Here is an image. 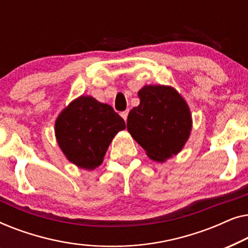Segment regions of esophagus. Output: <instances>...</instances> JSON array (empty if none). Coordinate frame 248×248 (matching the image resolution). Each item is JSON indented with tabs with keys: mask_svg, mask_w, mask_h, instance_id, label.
Segmentation results:
<instances>
[{
	"mask_svg": "<svg viewBox=\"0 0 248 248\" xmlns=\"http://www.w3.org/2000/svg\"><path fill=\"white\" fill-rule=\"evenodd\" d=\"M127 115H128V111H127V110H125V111H123V113L121 114V116L123 117V120H124V121H126V120H127Z\"/></svg>",
	"mask_w": 248,
	"mask_h": 248,
	"instance_id": "34e87169",
	"label": "esophagus"
}]
</instances>
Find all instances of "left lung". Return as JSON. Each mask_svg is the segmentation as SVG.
I'll list each match as a JSON object with an SVG mask.
<instances>
[{"label": "left lung", "mask_w": 248, "mask_h": 248, "mask_svg": "<svg viewBox=\"0 0 248 248\" xmlns=\"http://www.w3.org/2000/svg\"><path fill=\"white\" fill-rule=\"evenodd\" d=\"M140 105L127 116V131L148 157L164 162L176 155L188 140L192 115L181 94L169 86H144Z\"/></svg>", "instance_id": "8db88e82"}]
</instances>
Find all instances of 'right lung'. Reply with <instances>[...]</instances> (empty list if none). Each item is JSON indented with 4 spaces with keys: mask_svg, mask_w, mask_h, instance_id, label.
I'll list each match as a JSON object with an SVG mask.
<instances>
[{
    "mask_svg": "<svg viewBox=\"0 0 248 248\" xmlns=\"http://www.w3.org/2000/svg\"><path fill=\"white\" fill-rule=\"evenodd\" d=\"M126 127L113 107L90 96L71 101L55 122L61 150L78 167L93 170L104 160L111 140Z\"/></svg>",
    "mask_w": 248,
    "mask_h": 248,
    "instance_id": "1",
    "label": "right lung"
}]
</instances>
